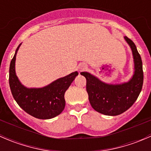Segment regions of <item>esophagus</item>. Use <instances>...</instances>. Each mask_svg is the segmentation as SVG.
<instances>
[{
  "label": "esophagus",
  "instance_id": "esophagus-1",
  "mask_svg": "<svg viewBox=\"0 0 151 151\" xmlns=\"http://www.w3.org/2000/svg\"><path fill=\"white\" fill-rule=\"evenodd\" d=\"M87 68V66L85 64H80V66H78V70L80 71H84L85 69H86Z\"/></svg>",
  "mask_w": 151,
  "mask_h": 151
}]
</instances>
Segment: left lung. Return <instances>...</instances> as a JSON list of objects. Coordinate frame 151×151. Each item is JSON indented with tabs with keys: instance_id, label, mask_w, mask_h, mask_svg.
<instances>
[{
	"instance_id": "obj_1",
	"label": "left lung",
	"mask_w": 151,
	"mask_h": 151,
	"mask_svg": "<svg viewBox=\"0 0 151 151\" xmlns=\"http://www.w3.org/2000/svg\"><path fill=\"white\" fill-rule=\"evenodd\" d=\"M124 39L132 50L134 72L132 78L121 84H108L91 73L80 74L86 78V90L91 106L105 115L115 116L131 107L139 96L143 84L142 62L136 45L127 36Z\"/></svg>"
}]
</instances>
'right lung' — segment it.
Returning <instances> with one entry per match:
<instances>
[{
  "mask_svg": "<svg viewBox=\"0 0 151 151\" xmlns=\"http://www.w3.org/2000/svg\"><path fill=\"white\" fill-rule=\"evenodd\" d=\"M17 48L9 67V86L12 96L24 111L39 119H50L60 115L64 109V94L78 75L77 71L55 80L43 88H27L18 79L15 71Z\"/></svg>",
  "mask_w": 151,
  "mask_h": 151,
  "instance_id": "1",
  "label": "right lung"
}]
</instances>
